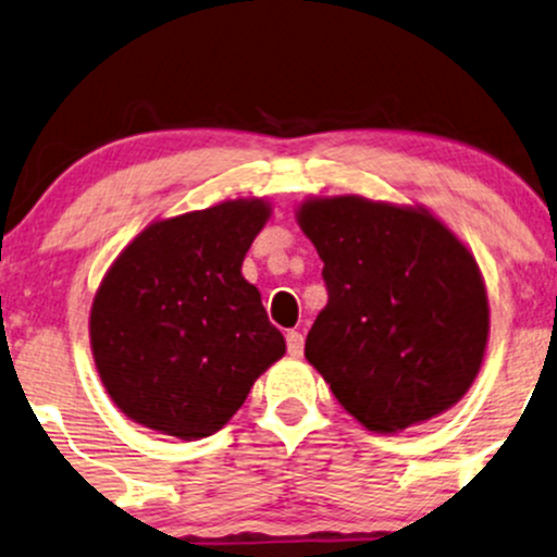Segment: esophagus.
I'll list each match as a JSON object with an SVG mask.
<instances>
[{
  "mask_svg": "<svg viewBox=\"0 0 557 557\" xmlns=\"http://www.w3.org/2000/svg\"><path fill=\"white\" fill-rule=\"evenodd\" d=\"M286 348H289V356L299 359L301 351H305V335H301L299 331L286 333Z\"/></svg>",
  "mask_w": 557,
  "mask_h": 557,
  "instance_id": "esophagus-1",
  "label": "esophagus"
}]
</instances>
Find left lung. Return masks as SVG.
<instances>
[{"instance_id": "8db88e82", "label": "left lung", "mask_w": 557, "mask_h": 557, "mask_svg": "<svg viewBox=\"0 0 557 557\" xmlns=\"http://www.w3.org/2000/svg\"><path fill=\"white\" fill-rule=\"evenodd\" d=\"M297 222L318 247L327 305L305 356L369 431L395 434L459 403L488 346L475 256L423 206L310 198Z\"/></svg>"}]
</instances>
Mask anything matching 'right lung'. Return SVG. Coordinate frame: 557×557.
Here are the masks:
<instances>
[{"label": "right lung", "mask_w": 557, "mask_h": 557, "mask_svg": "<svg viewBox=\"0 0 557 557\" xmlns=\"http://www.w3.org/2000/svg\"><path fill=\"white\" fill-rule=\"evenodd\" d=\"M271 216L237 198L152 222L113 260L89 310V346L111 400L183 442L216 434L286 354L245 252Z\"/></svg>", "instance_id": "obj_1"}]
</instances>
